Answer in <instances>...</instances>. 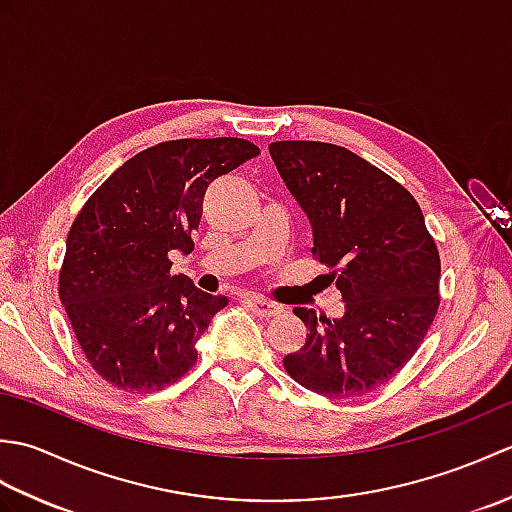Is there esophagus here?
Returning <instances> with one entry per match:
<instances>
[{"mask_svg": "<svg viewBox=\"0 0 512 512\" xmlns=\"http://www.w3.org/2000/svg\"><path fill=\"white\" fill-rule=\"evenodd\" d=\"M246 303H248L250 310H253L255 314H259V317H277V314L284 312V308L277 306V303H273V301L264 299V297L248 295V297H246Z\"/></svg>", "mask_w": 512, "mask_h": 512, "instance_id": "obj_1", "label": "esophagus"}]
</instances>
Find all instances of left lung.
Returning <instances> with one entry per match:
<instances>
[{"mask_svg":"<svg viewBox=\"0 0 512 512\" xmlns=\"http://www.w3.org/2000/svg\"><path fill=\"white\" fill-rule=\"evenodd\" d=\"M268 151L345 303L332 321L295 308L308 336L284 356L286 372L330 398L367 394L407 365L436 317V242L413 195L354 151L312 140H281Z\"/></svg>","mask_w":512,"mask_h":512,"instance_id":"obj_1","label":"left lung"}]
</instances>
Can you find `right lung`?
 Masks as SVG:
<instances>
[{"label":"right lung","mask_w":512,"mask_h":512,"mask_svg":"<svg viewBox=\"0 0 512 512\" xmlns=\"http://www.w3.org/2000/svg\"><path fill=\"white\" fill-rule=\"evenodd\" d=\"M259 156L242 138L171 140L140 151L94 191L65 242L59 295L85 358L125 391H160L193 367L226 297L171 275L189 255L209 184Z\"/></svg>","instance_id":"1"}]
</instances>
